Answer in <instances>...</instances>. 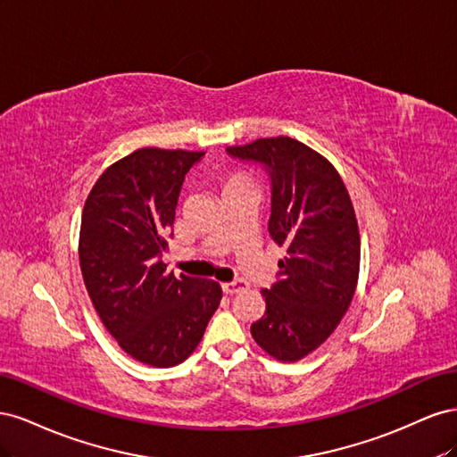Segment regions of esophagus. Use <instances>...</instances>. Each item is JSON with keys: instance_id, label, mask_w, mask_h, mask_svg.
Returning a JSON list of instances; mask_svg holds the SVG:
<instances>
[{"instance_id": "esophagus-1", "label": "esophagus", "mask_w": 457, "mask_h": 457, "mask_svg": "<svg viewBox=\"0 0 457 457\" xmlns=\"http://www.w3.org/2000/svg\"><path fill=\"white\" fill-rule=\"evenodd\" d=\"M244 287H247V282L242 280V278H237V280H232V282H225L223 284V292L227 295H232V294H238L240 289H244Z\"/></svg>"}]
</instances>
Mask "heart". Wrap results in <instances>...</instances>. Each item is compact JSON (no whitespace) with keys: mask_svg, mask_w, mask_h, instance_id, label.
Instances as JSON below:
<instances>
[{"mask_svg":"<svg viewBox=\"0 0 457 457\" xmlns=\"http://www.w3.org/2000/svg\"><path fill=\"white\" fill-rule=\"evenodd\" d=\"M238 185H245V183H244V179H242L240 175H232V177H228L227 181H225V188L238 187Z\"/></svg>","mask_w":457,"mask_h":457,"instance_id":"obj_1","label":"heart"}]
</instances>
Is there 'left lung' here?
<instances>
[{"label":"left lung","mask_w":457,"mask_h":457,"mask_svg":"<svg viewBox=\"0 0 457 457\" xmlns=\"http://www.w3.org/2000/svg\"><path fill=\"white\" fill-rule=\"evenodd\" d=\"M227 152L269 171V232L287 253L278 261V280L261 292L267 311L252 336L276 361H301L331 336L354 295L361 234L351 196L334 165L289 137Z\"/></svg>","instance_id":"obj_1"}]
</instances>
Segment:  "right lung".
<instances>
[{
	"label": "right lung",
	"instance_id": "right-lung-1",
	"mask_svg": "<svg viewBox=\"0 0 457 457\" xmlns=\"http://www.w3.org/2000/svg\"><path fill=\"white\" fill-rule=\"evenodd\" d=\"M205 152L139 148L99 177L81 213L79 267L120 347L154 368L195 353L223 289L162 261L185 175Z\"/></svg>",
	"mask_w": 457,
	"mask_h": 457
}]
</instances>
